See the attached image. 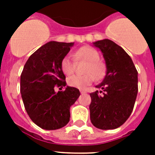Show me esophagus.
<instances>
[{
	"label": "esophagus",
	"instance_id": "obj_1",
	"mask_svg": "<svg viewBox=\"0 0 155 155\" xmlns=\"http://www.w3.org/2000/svg\"><path fill=\"white\" fill-rule=\"evenodd\" d=\"M80 93H81V94H84V93H86V91H85V90H84V89H80Z\"/></svg>",
	"mask_w": 155,
	"mask_h": 155
}]
</instances>
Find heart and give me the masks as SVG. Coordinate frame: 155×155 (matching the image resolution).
Returning <instances> with one entry per match:
<instances>
[{
    "label": "heart",
    "mask_w": 155,
    "mask_h": 155,
    "mask_svg": "<svg viewBox=\"0 0 155 155\" xmlns=\"http://www.w3.org/2000/svg\"><path fill=\"white\" fill-rule=\"evenodd\" d=\"M76 61L84 60L87 62L84 72L82 75H74L68 79L69 86L80 89H84L95 80H101L105 74L104 63L99 59L100 54L97 50L88 46H84L76 50L74 53ZM61 69L67 75H71L75 70V63L71 57L66 55L61 61Z\"/></svg>",
    "instance_id": "b5f03b06"
}]
</instances>
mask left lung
Here are the masks:
<instances>
[{
	"instance_id": "8db88e82",
	"label": "left lung",
	"mask_w": 155,
	"mask_h": 155,
	"mask_svg": "<svg viewBox=\"0 0 155 155\" xmlns=\"http://www.w3.org/2000/svg\"><path fill=\"white\" fill-rule=\"evenodd\" d=\"M103 53L106 75L96 87L101 91L90 93V119L95 127L114 130L130 117L137 98V71L130 56L109 39L95 42Z\"/></svg>"
}]
</instances>
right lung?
Returning a JSON list of instances; mask_svg holds the SVG:
<instances>
[{"mask_svg":"<svg viewBox=\"0 0 155 155\" xmlns=\"http://www.w3.org/2000/svg\"><path fill=\"white\" fill-rule=\"evenodd\" d=\"M73 45L47 42L30 56L21 74L20 91L26 113L43 130L65 126L70 120V107L80 97L76 87L67 86L63 91H54L56 87L66 86L61 61Z\"/></svg>","mask_w":155,"mask_h":155,"instance_id":"obj_1","label":"right lung"}]
</instances>
